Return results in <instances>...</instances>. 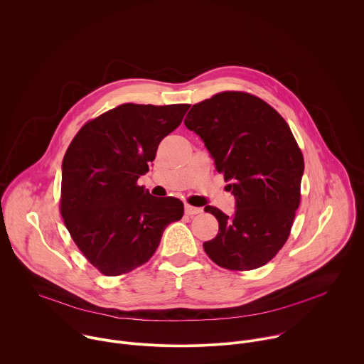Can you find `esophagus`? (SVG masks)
Segmentation results:
<instances>
[{
    "label": "esophagus",
    "mask_w": 364,
    "mask_h": 364,
    "mask_svg": "<svg viewBox=\"0 0 364 364\" xmlns=\"http://www.w3.org/2000/svg\"><path fill=\"white\" fill-rule=\"evenodd\" d=\"M200 212H202L200 208H196V206H192V205H189V203H185V213H186V215L193 216V215H198V213H200Z\"/></svg>",
    "instance_id": "34e87169"
}]
</instances>
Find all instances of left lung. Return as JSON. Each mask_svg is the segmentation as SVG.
Returning <instances> with one entry per match:
<instances>
[{
    "instance_id": "left-lung-1",
    "label": "left lung",
    "mask_w": 364,
    "mask_h": 364,
    "mask_svg": "<svg viewBox=\"0 0 364 364\" xmlns=\"http://www.w3.org/2000/svg\"><path fill=\"white\" fill-rule=\"evenodd\" d=\"M202 138L216 171L236 198L232 218L206 206L219 222L206 255L229 270H253L286 243L300 205L301 151L282 115L263 100L225 91L195 104L185 118Z\"/></svg>"
}]
</instances>
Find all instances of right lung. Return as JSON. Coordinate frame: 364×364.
Listing matches in <instances>:
<instances>
[{
	"instance_id": "obj_1",
	"label": "right lung",
	"mask_w": 364,
	"mask_h": 364,
	"mask_svg": "<svg viewBox=\"0 0 364 364\" xmlns=\"http://www.w3.org/2000/svg\"><path fill=\"white\" fill-rule=\"evenodd\" d=\"M189 107L122 104L88 121L70 144L60 210L78 249L102 274L146 263L165 228L183 216L179 199L152 196L138 179Z\"/></svg>"
}]
</instances>
